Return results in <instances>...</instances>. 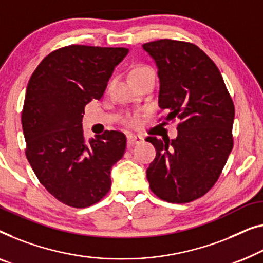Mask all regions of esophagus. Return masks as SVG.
<instances>
[{
  "label": "esophagus",
  "mask_w": 263,
  "mask_h": 263,
  "mask_svg": "<svg viewBox=\"0 0 263 263\" xmlns=\"http://www.w3.org/2000/svg\"><path fill=\"white\" fill-rule=\"evenodd\" d=\"M127 139H128V147H133L134 144H139L143 141V139L138 135H128Z\"/></svg>",
  "instance_id": "obj_1"
}]
</instances>
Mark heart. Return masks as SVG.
<instances>
[{
    "label": "heart",
    "instance_id": "1",
    "mask_svg": "<svg viewBox=\"0 0 263 263\" xmlns=\"http://www.w3.org/2000/svg\"><path fill=\"white\" fill-rule=\"evenodd\" d=\"M148 76H154V71L153 68L146 65V64H136V65L132 67L130 72H129V78H130V81L134 83V84L140 82L141 79L148 77ZM124 121L129 125H136L139 122V119L136 115H127Z\"/></svg>",
    "mask_w": 263,
    "mask_h": 263
}]
</instances>
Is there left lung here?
<instances>
[{
	"mask_svg": "<svg viewBox=\"0 0 263 263\" xmlns=\"http://www.w3.org/2000/svg\"><path fill=\"white\" fill-rule=\"evenodd\" d=\"M142 47L158 67L159 106L167 120L180 121L176 139H146L157 151L148 182L160 199L189 203L215 185L229 158L234 102L218 67L195 44L162 39Z\"/></svg>",
	"mask_w": 263,
	"mask_h": 263,
	"instance_id": "obj_1",
	"label": "left lung"
}]
</instances>
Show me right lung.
Here are the masks:
<instances>
[{
    "label": "right lung",
    "instance_id": "add662e5",
    "mask_svg": "<svg viewBox=\"0 0 263 263\" xmlns=\"http://www.w3.org/2000/svg\"><path fill=\"white\" fill-rule=\"evenodd\" d=\"M128 52L70 45L45 57L28 82L21 114L26 157L41 185L68 206L100 201L111 186V167L124 154L123 133L105 130L87 141L82 120Z\"/></svg>",
    "mask_w": 263,
    "mask_h": 263
}]
</instances>
